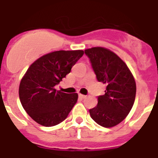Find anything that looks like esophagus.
Wrapping results in <instances>:
<instances>
[{"label": "esophagus", "instance_id": "esophagus-1", "mask_svg": "<svg viewBox=\"0 0 158 158\" xmlns=\"http://www.w3.org/2000/svg\"><path fill=\"white\" fill-rule=\"evenodd\" d=\"M79 97L82 99H84V98H86V96H85V95H84V94H79Z\"/></svg>", "mask_w": 158, "mask_h": 158}]
</instances>
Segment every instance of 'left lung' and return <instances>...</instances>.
<instances>
[{
	"label": "left lung",
	"mask_w": 158,
	"mask_h": 158,
	"mask_svg": "<svg viewBox=\"0 0 158 158\" xmlns=\"http://www.w3.org/2000/svg\"><path fill=\"white\" fill-rule=\"evenodd\" d=\"M84 52L97 79L106 85L105 94L98 98V105L89 110L90 115L103 127L115 126L125 120L133 107L136 95L135 78L127 64L107 48L95 47Z\"/></svg>",
	"instance_id": "8db88e82"
}]
</instances>
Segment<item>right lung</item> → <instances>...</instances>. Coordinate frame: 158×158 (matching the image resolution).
<instances>
[{
    "instance_id": "1",
    "label": "right lung",
    "mask_w": 158,
    "mask_h": 158,
    "mask_svg": "<svg viewBox=\"0 0 158 158\" xmlns=\"http://www.w3.org/2000/svg\"><path fill=\"white\" fill-rule=\"evenodd\" d=\"M84 52L55 51L36 60L21 79L19 95L23 109L39 125L54 126L68 116L78 94H64L55 86L69 74Z\"/></svg>"
}]
</instances>
